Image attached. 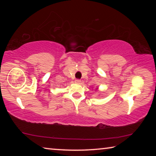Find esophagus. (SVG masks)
Segmentation results:
<instances>
[{"label": "esophagus", "mask_w": 156, "mask_h": 156, "mask_svg": "<svg viewBox=\"0 0 156 156\" xmlns=\"http://www.w3.org/2000/svg\"><path fill=\"white\" fill-rule=\"evenodd\" d=\"M80 82H81L80 80H78V79H77V80H75V83H76V84H80Z\"/></svg>", "instance_id": "34e87169"}]
</instances>
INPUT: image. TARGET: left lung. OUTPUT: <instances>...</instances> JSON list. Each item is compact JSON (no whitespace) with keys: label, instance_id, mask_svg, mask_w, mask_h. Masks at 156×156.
<instances>
[{"label":"left lung","instance_id":"left-lung-1","mask_svg":"<svg viewBox=\"0 0 156 156\" xmlns=\"http://www.w3.org/2000/svg\"><path fill=\"white\" fill-rule=\"evenodd\" d=\"M98 88H96V90H98Z\"/></svg>","mask_w":156,"mask_h":156}]
</instances>
